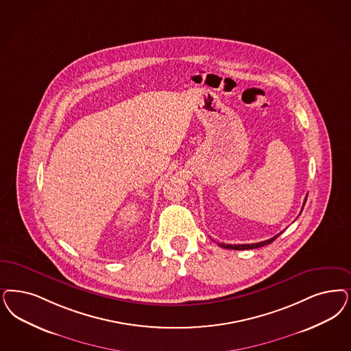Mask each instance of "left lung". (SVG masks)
<instances>
[{
	"mask_svg": "<svg viewBox=\"0 0 351 351\" xmlns=\"http://www.w3.org/2000/svg\"><path fill=\"white\" fill-rule=\"evenodd\" d=\"M306 199H307V197L304 198V202H303V206L306 204ZM282 232H280L276 236H274L272 239H269V240H266V241L262 242H256V243H242V245H230V243H219V246H221V247H224V249H232V250H249V249H256V247H262V246H265V245H268V243H271L272 241H275L276 239H278V236L281 234Z\"/></svg>",
	"mask_w": 351,
	"mask_h": 351,
	"instance_id": "obj_1",
	"label": "left lung"
}]
</instances>
